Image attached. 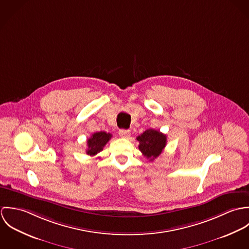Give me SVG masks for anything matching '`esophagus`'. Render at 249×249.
<instances>
[{"mask_svg":"<svg viewBox=\"0 0 249 249\" xmlns=\"http://www.w3.org/2000/svg\"><path fill=\"white\" fill-rule=\"evenodd\" d=\"M119 134L123 138H128L130 136V130H128V129H120Z\"/></svg>","mask_w":249,"mask_h":249,"instance_id":"1","label":"esophagus"}]
</instances>
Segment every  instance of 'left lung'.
<instances>
[{
	"label": "left lung",
	"instance_id": "obj_1",
	"mask_svg": "<svg viewBox=\"0 0 249 249\" xmlns=\"http://www.w3.org/2000/svg\"><path fill=\"white\" fill-rule=\"evenodd\" d=\"M139 141V149L142 155L153 161L163 151L167 143V136L158 130L146 129L141 135L137 137Z\"/></svg>",
	"mask_w": 249,
	"mask_h": 249
}]
</instances>
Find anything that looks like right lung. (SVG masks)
<instances>
[{
    "instance_id": "add662e5",
    "label": "right lung",
    "mask_w": 249,
    "mask_h": 249,
    "mask_svg": "<svg viewBox=\"0 0 249 249\" xmlns=\"http://www.w3.org/2000/svg\"><path fill=\"white\" fill-rule=\"evenodd\" d=\"M112 135L110 133H107L105 131H100L94 133L91 138L87 140V150L86 153L88 155L94 156L101 152L104 146L107 144V142L111 139Z\"/></svg>"
}]
</instances>
